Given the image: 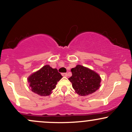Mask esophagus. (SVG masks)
<instances>
[{
  "instance_id": "obj_1",
  "label": "esophagus",
  "mask_w": 132,
  "mask_h": 132,
  "mask_svg": "<svg viewBox=\"0 0 132 132\" xmlns=\"http://www.w3.org/2000/svg\"><path fill=\"white\" fill-rule=\"evenodd\" d=\"M62 76L64 77H67L68 76V74L67 73H62Z\"/></svg>"
}]
</instances>
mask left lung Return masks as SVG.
Listing matches in <instances>:
<instances>
[{"label":"left lung","instance_id":"1","mask_svg":"<svg viewBox=\"0 0 132 132\" xmlns=\"http://www.w3.org/2000/svg\"><path fill=\"white\" fill-rule=\"evenodd\" d=\"M71 72L72 76L68 79L72 83V87L78 94L86 96L99 89L101 78L95 71L78 64L71 69Z\"/></svg>","mask_w":132,"mask_h":132}]
</instances>
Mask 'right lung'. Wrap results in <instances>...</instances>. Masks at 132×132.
Here are the masks:
<instances>
[{"instance_id": "add662e5", "label": "right lung", "mask_w": 132, "mask_h": 132, "mask_svg": "<svg viewBox=\"0 0 132 132\" xmlns=\"http://www.w3.org/2000/svg\"><path fill=\"white\" fill-rule=\"evenodd\" d=\"M62 78L57 69L47 64L31 74L27 79L31 91L41 96H48L52 93L57 82Z\"/></svg>"}]
</instances>
